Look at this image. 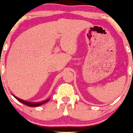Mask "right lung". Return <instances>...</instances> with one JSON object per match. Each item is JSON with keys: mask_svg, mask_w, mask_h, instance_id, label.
Here are the masks:
<instances>
[{"mask_svg": "<svg viewBox=\"0 0 133 133\" xmlns=\"http://www.w3.org/2000/svg\"><path fill=\"white\" fill-rule=\"evenodd\" d=\"M14 96V95H13ZM15 98L17 99V100H18L19 102H21V103L23 104H24L25 105H28V106H30V107H37V106H39V105H43L44 103H47L50 99H48V100H45V101H43V102H38V103H32V102H28V101H25V100H21V99H20V98H17L16 96H14Z\"/></svg>", "mask_w": 133, "mask_h": 133, "instance_id": "add662e5", "label": "right lung"}]
</instances>
